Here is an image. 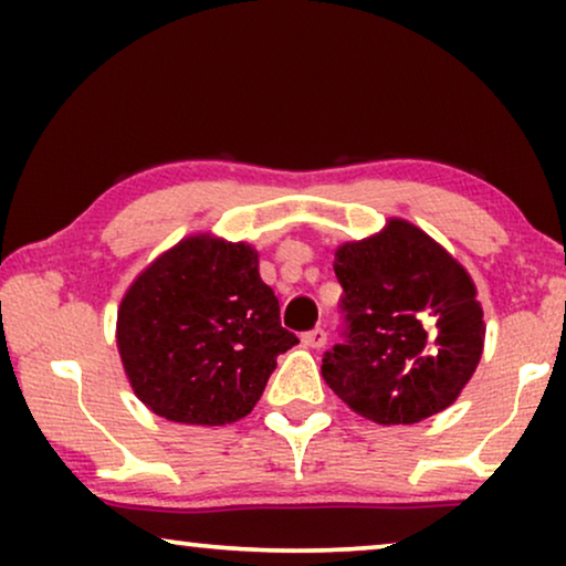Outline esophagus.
<instances>
[{
  "mask_svg": "<svg viewBox=\"0 0 566 566\" xmlns=\"http://www.w3.org/2000/svg\"><path fill=\"white\" fill-rule=\"evenodd\" d=\"M301 343H304L306 347H324V343H327V332H324L322 327L308 329L301 335Z\"/></svg>",
  "mask_w": 566,
  "mask_h": 566,
  "instance_id": "esophagus-1",
  "label": "esophagus"
}]
</instances>
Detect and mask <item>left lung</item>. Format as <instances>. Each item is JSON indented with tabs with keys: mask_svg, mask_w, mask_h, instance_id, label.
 Segmentation results:
<instances>
[{
	"mask_svg": "<svg viewBox=\"0 0 566 566\" xmlns=\"http://www.w3.org/2000/svg\"><path fill=\"white\" fill-rule=\"evenodd\" d=\"M339 343L322 376L355 412L412 424L453 405L484 347L471 277L443 247L394 219L384 234L335 252Z\"/></svg>",
	"mask_w": 566,
	"mask_h": 566,
	"instance_id": "1",
	"label": "left lung"
}]
</instances>
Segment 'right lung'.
<instances>
[{
    "mask_svg": "<svg viewBox=\"0 0 566 566\" xmlns=\"http://www.w3.org/2000/svg\"><path fill=\"white\" fill-rule=\"evenodd\" d=\"M298 343L247 244L190 237L151 262L118 312V350L136 397L182 424L252 412L275 358Z\"/></svg>",
    "mask_w": 566,
    "mask_h": 566,
    "instance_id": "obj_1",
    "label": "right lung"
}]
</instances>
